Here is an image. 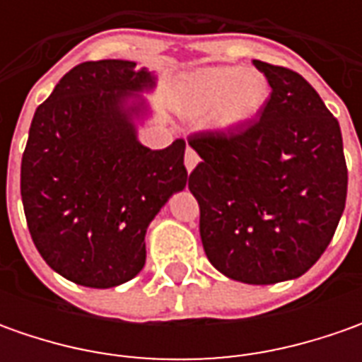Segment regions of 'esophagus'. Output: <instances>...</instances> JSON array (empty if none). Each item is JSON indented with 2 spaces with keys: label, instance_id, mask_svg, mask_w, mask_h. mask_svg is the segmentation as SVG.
I'll use <instances>...</instances> for the list:
<instances>
[{
  "label": "esophagus",
  "instance_id": "34e87169",
  "mask_svg": "<svg viewBox=\"0 0 362 362\" xmlns=\"http://www.w3.org/2000/svg\"><path fill=\"white\" fill-rule=\"evenodd\" d=\"M197 163H199V155L193 148H187L185 151V169H187V173H191L197 167Z\"/></svg>",
  "mask_w": 362,
  "mask_h": 362
}]
</instances>
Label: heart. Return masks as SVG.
<instances>
[{"mask_svg": "<svg viewBox=\"0 0 362 362\" xmlns=\"http://www.w3.org/2000/svg\"><path fill=\"white\" fill-rule=\"evenodd\" d=\"M268 82L242 66H209L183 78L177 108L189 120L209 117L219 134H233L257 119L268 100Z\"/></svg>", "mask_w": 362, "mask_h": 362, "instance_id": "heart-1", "label": "heart"}]
</instances>
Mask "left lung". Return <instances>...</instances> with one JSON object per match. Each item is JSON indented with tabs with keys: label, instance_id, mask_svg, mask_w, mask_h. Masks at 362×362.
<instances>
[{
	"label": "left lung",
	"instance_id": "8db88e82",
	"mask_svg": "<svg viewBox=\"0 0 362 362\" xmlns=\"http://www.w3.org/2000/svg\"><path fill=\"white\" fill-rule=\"evenodd\" d=\"M272 94L257 122L195 134L189 175L211 266L243 284L300 278L325 254L346 202L339 120L304 78L254 60Z\"/></svg>",
	"mask_w": 362,
	"mask_h": 362
}]
</instances>
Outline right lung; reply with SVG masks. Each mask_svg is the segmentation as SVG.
Here are the masks:
<instances>
[{"label": "right lung", "mask_w": 362, "mask_h": 362, "mask_svg": "<svg viewBox=\"0 0 362 362\" xmlns=\"http://www.w3.org/2000/svg\"><path fill=\"white\" fill-rule=\"evenodd\" d=\"M157 76L131 60L82 62L37 106L21 202L40 256L66 280L115 288L146 259L151 221L187 185L185 141L153 151L139 127Z\"/></svg>", "instance_id": "1"}]
</instances>
